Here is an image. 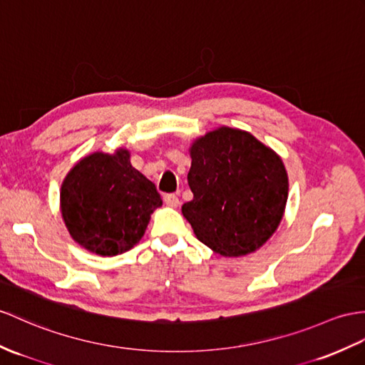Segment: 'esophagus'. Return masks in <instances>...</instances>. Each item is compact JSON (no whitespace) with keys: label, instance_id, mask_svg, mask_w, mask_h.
Returning a JSON list of instances; mask_svg holds the SVG:
<instances>
[{"label":"esophagus","instance_id":"esophagus-1","mask_svg":"<svg viewBox=\"0 0 365 365\" xmlns=\"http://www.w3.org/2000/svg\"><path fill=\"white\" fill-rule=\"evenodd\" d=\"M164 202L170 207H178V204H180V198H178L175 193H167V195H164Z\"/></svg>","mask_w":365,"mask_h":365}]
</instances>
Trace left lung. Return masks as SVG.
Listing matches in <instances>:
<instances>
[{
	"instance_id": "8db88e82",
	"label": "left lung",
	"mask_w": 365,
	"mask_h": 365,
	"mask_svg": "<svg viewBox=\"0 0 365 365\" xmlns=\"http://www.w3.org/2000/svg\"><path fill=\"white\" fill-rule=\"evenodd\" d=\"M193 200L182 215L201 243L225 257L254 252L275 232L288 200L282 159L251 133L218 128L190 148Z\"/></svg>"
}]
</instances>
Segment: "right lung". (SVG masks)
I'll list each match as a JSON object with an SVG mask.
<instances>
[{"instance_id": "add662e5", "label": "right lung", "mask_w": 365, "mask_h": 365, "mask_svg": "<svg viewBox=\"0 0 365 365\" xmlns=\"http://www.w3.org/2000/svg\"><path fill=\"white\" fill-rule=\"evenodd\" d=\"M60 204L71 237L88 251L111 257L139 243L163 200L120 148L77 163L61 184Z\"/></svg>"}]
</instances>
